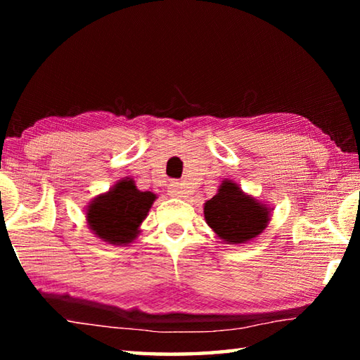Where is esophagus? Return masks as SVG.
<instances>
[{"instance_id":"1","label":"esophagus","mask_w":360,"mask_h":360,"mask_svg":"<svg viewBox=\"0 0 360 360\" xmlns=\"http://www.w3.org/2000/svg\"><path fill=\"white\" fill-rule=\"evenodd\" d=\"M168 193L172 195L174 198H181V197H186V187L181 184V182H173V184H169L168 187Z\"/></svg>"}]
</instances>
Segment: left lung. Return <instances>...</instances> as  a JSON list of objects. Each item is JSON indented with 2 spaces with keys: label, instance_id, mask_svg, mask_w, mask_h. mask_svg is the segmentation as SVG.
I'll return each instance as SVG.
<instances>
[{
  "label": "left lung",
  "instance_id": "8db88e82",
  "mask_svg": "<svg viewBox=\"0 0 360 360\" xmlns=\"http://www.w3.org/2000/svg\"><path fill=\"white\" fill-rule=\"evenodd\" d=\"M205 221L225 245L254 240L270 222L271 208L241 191L236 182L224 179L217 193L205 203Z\"/></svg>",
  "mask_w": 360,
  "mask_h": 360
}]
</instances>
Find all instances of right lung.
Listing matches in <instances>:
<instances>
[{
	"label": "right lung",
	"instance_id": "add662e5",
	"mask_svg": "<svg viewBox=\"0 0 360 360\" xmlns=\"http://www.w3.org/2000/svg\"><path fill=\"white\" fill-rule=\"evenodd\" d=\"M155 198V193L136 188L131 178H122L89 203L85 210L89 229L108 245H130L141 231L139 227Z\"/></svg>",
	"mask_w": 360,
	"mask_h": 360
}]
</instances>
